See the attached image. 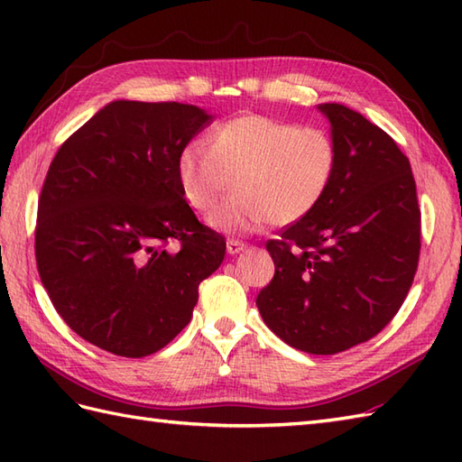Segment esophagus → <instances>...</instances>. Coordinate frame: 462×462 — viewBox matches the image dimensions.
<instances>
[{"instance_id": "esophagus-1", "label": "esophagus", "mask_w": 462, "mask_h": 462, "mask_svg": "<svg viewBox=\"0 0 462 462\" xmlns=\"http://www.w3.org/2000/svg\"><path fill=\"white\" fill-rule=\"evenodd\" d=\"M226 250H228V254H240L242 250H246V244L236 240V238H228V242H226Z\"/></svg>"}]
</instances>
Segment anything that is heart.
I'll list each match as a JSON object with an SVG mask.
<instances>
[{
	"mask_svg": "<svg viewBox=\"0 0 462 462\" xmlns=\"http://www.w3.org/2000/svg\"><path fill=\"white\" fill-rule=\"evenodd\" d=\"M176 172L186 202L204 216L234 179L236 192L210 222L226 232H252L268 222H300L318 208L336 179L337 144L321 126L250 113L216 126L210 144L186 143Z\"/></svg>",
	"mask_w": 462,
	"mask_h": 462,
	"instance_id": "heart-1",
	"label": "heart"
}]
</instances>
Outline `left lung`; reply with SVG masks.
<instances>
[{"label":"left lung","mask_w":462,"mask_h":462,"mask_svg":"<svg viewBox=\"0 0 462 462\" xmlns=\"http://www.w3.org/2000/svg\"><path fill=\"white\" fill-rule=\"evenodd\" d=\"M337 144V172L306 218L266 242L276 266L256 306L288 346L333 356L375 337L413 283L420 210L407 156L365 116L319 105Z\"/></svg>","instance_id":"obj_1"}]
</instances>
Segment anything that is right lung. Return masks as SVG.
Instances as JSON below:
<instances>
[{
	"label": "right lung",
	"instance_id": "right-lung-1",
	"mask_svg": "<svg viewBox=\"0 0 462 462\" xmlns=\"http://www.w3.org/2000/svg\"><path fill=\"white\" fill-rule=\"evenodd\" d=\"M212 116L174 101H113L49 166L35 260L59 316L85 341L146 357L189 326L218 270L222 234L186 202L176 162Z\"/></svg>",
	"mask_w": 462,
	"mask_h": 462
}]
</instances>
